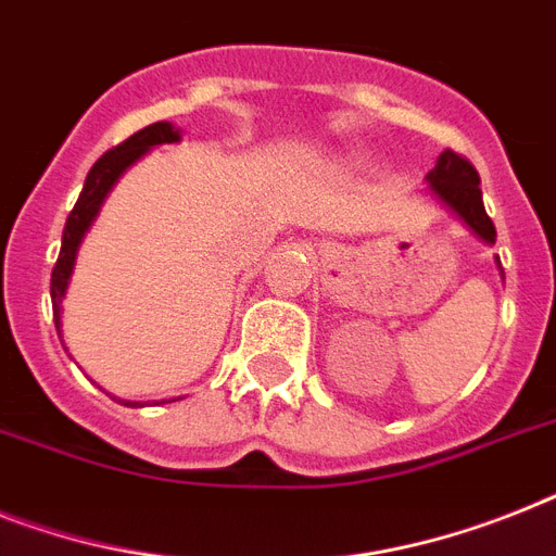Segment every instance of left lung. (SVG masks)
<instances>
[{"mask_svg":"<svg viewBox=\"0 0 556 556\" xmlns=\"http://www.w3.org/2000/svg\"><path fill=\"white\" fill-rule=\"evenodd\" d=\"M426 179L431 182V191L445 205L454 207L477 237H482L485 242L497 239V228H494L491 216L485 214V205H482L480 174H477V168H473L463 153L442 151L434 170H428Z\"/></svg>","mask_w":556,"mask_h":556,"instance_id":"obj_1","label":"left lung"}]
</instances>
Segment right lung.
I'll return each instance as SVG.
<instances>
[{"label":"right lung","mask_w":556,"mask_h":556,"mask_svg":"<svg viewBox=\"0 0 556 556\" xmlns=\"http://www.w3.org/2000/svg\"><path fill=\"white\" fill-rule=\"evenodd\" d=\"M176 139H179V130H174V125H168V122H153V125L137 130L134 137H128L125 142H119V146L111 148L108 153H102V156L93 162V168L88 170L83 193H79L74 211L67 214L65 231H62V248H59V260L56 265H53V274H51V300H53V323H56V331H59V323H62V317H59V305H62L67 279H71V270H74L76 248H79L85 231H88L90 223H93V216L99 214L102 200H105L108 191L114 188V182L122 176V170L130 168V165H134V162H137L148 148L165 146V142H176Z\"/></svg>","instance_id":"1"}]
</instances>
